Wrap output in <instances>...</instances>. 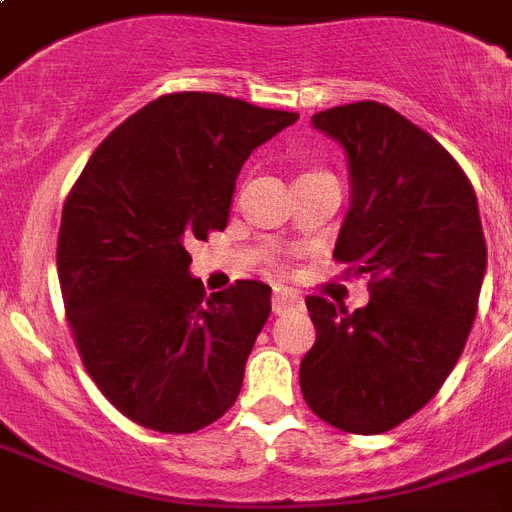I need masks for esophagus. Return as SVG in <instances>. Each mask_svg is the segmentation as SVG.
Segmentation results:
<instances>
[{
	"mask_svg": "<svg viewBox=\"0 0 512 512\" xmlns=\"http://www.w3.org/2000/svg\"><path fill=\"white\" fill-rule=\"evenodd\" d=\"M271 305H273V313H276V316H284V313L303 308V300H300L295 292H287V289H276V292H273V297H271Z\"/></svg>",
	"mask_w": 512,
	"mask_h": 512,
	"instance_id": "esophagus-1",
	"label": "esophagus"
}]
</instances>
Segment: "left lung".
Here are the masks:
<instances>
[{
    "label": "left lung",
    "instance_id": "8db88e82",
    "mask_svg": "<svg viewBox=\"0 0 512 512\" xmlns=\"http://www.w3.org/2000/svg\"><path fill=\"white\" fill-rule=\"evenodd\" d=\"M345 148L350 209L335 260L369 276V303L308 297L316 342L300 390L329 425L374 436L436 396L476 321L486 239L473 185L438 140L361 100L313 114Z\"/></svg>",
    "mask_w": 512,
    "mask_h": 512
}]
</instances>
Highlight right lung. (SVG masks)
Here are the masks:
<instances>
[{
    "label": "right lung",
    "instance_id": "right-lung-1",
    "mask_svg": "<svg viewBox=\"0 0 512 512\" xmlns=\"http://www.w3.org/2000/svg\"><path fill=\"white\" fill-rule=\"evenodd\" d=\"M300 116L215 92L162 95L90 156L63 204L58 279L100 393L148 430L193 433L233 406L271 287L204 295L185 244L228 225L236 177Z\"/></svg>",
    "mask_w": 512,
    "mask_h": 512
}]
</instances>
